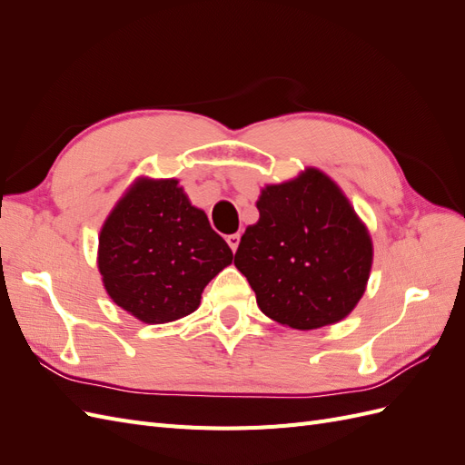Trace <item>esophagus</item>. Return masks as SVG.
Segmentation results:
<instances>
[{"label": "esophagus", "instance_id": "1", "mask_svg": "<svg viewBox=\"0 0 465 465\" xmlns=\"http://www.w3.org/2000/svg\"><path fill=\"white\" fill-rule=\"evenodd\" d=\"M238 242H241V234H238V232H234V234H229V236H227V244L231 246V250H232V252H236V248H238Z\"/></svg>", "mask_w": 465, "mask_h": 465}]
</instances>
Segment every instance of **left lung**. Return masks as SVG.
Wrapping results in <instances>:
<instances>
[{
  "label": "left lung",
  "mask_w": 465,
  "mask_h": 465,
  "mask_svg": "<svg viewBox=\"0 0 465 465\" xmlns=\"http://www.w3.org/2000/svg\"><path fill=\"white\" fill-rule=\"evenodd\" d=\"M260 219L234 254L260 311L294 330H316L353 311L367 287L372 244L333 182L316 168L267 186Z\"/></svg>",
  "instance_id": "left-lung-1"
}]
</instances>
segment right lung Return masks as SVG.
I'll list each match as a JSON object with an SVG mask.
<instances>
[{
    "label": "right lung",
    "mask_w": 465,
    "mask_h": 465,
    "mask_svg": "<svg viewBox=\"0 0 465 465\" xmlns=\"http://www.w3.org/2000/svg\"><path fill=\"white\" fill-rule=\"evenodd\" d=\"M231 262L229 244L176 180H139L98 238V270L112 301L147 323L192 314Z\"/></svg>",
    "instance_id": "add662e5"
}]
</instances>
